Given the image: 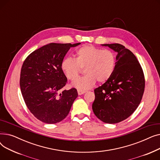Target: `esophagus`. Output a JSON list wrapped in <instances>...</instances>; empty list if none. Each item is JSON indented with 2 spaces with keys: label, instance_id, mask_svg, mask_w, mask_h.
<instances>
[{
  "label": "esophagus",
  "instance_id": "34e87169",
  "mask_svg": "<svg viewBox=\"0 0 160 160\" xmlns=\"http://www.w3.org/2000/svg\"><path fill=\"white\" fill-rule=\"evenodd\" d=\"M86 93V91H82V90H78V95H81L83 93Z\"/></svg>",
  "mask_w": 160,
  "mask_h": 160
}]
</instances>
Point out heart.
Wrapping results in <instances>:
<instances>
[{
    "instance_id": "obj_1",
    "label": "heart",
    "mask_w": 160,
    "mask_h": 160,
    "mask_svg": "<svg viewBox=\"0 0 160 160\" xmlns=\"http://www.w3.org/2000/svg\"><path fill=\"white\" fill-rule=\"evenodd\" d=\"M115 65L114 54L110 50H102L93 45H84L77 50L74 58H66L61 63L65 77L73 81L78 76L79 66H85L86 74L74 81L72 86L80 90L93 87L97 80L105 82L112 75Z\"/></svg>"
}]
</instances>
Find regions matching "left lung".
I'll use <instances>...</instances> for the list:
<instances>
[{"label": "left lung", "instance_id": "8db88e82", "mask_svg": "<svg viewBox=\"0 0 160 160\" xmlns=\"http://www.w3.org/2000/svg\"><path fill=\"white\" fill-rule=\"evenodd\" d=\"M117 53L114 71L95 91L92 105L95 115L109 124L127 119L138 107L145 90V77L141 67L130 50L119 44H103Z\"/></svg>", "mask_w": 160, "mask_h": 160}]
</instances>
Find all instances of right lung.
Instances as JSON below:
<instances>
[{
  "mask_svg": "<svg viewBox=\"0 0 160 160\" xmlns=\"http://www.w3.org/2000/svg\"><path fill=\"white\" fill-rule=\"evenodd\" d=\"M80 43H49L34 50L24 60L21 71L20 87L30 112L47 124L63 120L69 114L77 90H63L67 82L61 63L71 47Z\"/></svg>",
  "mask_w": 160,
  "mask_h": 160,
  "instance_id": "right-lung-1",
  "label": "right lung"
}]
</instances>
